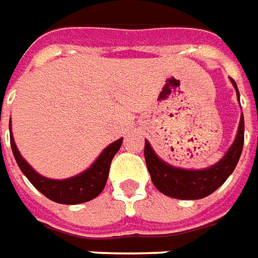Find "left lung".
Segmentation results:
<instances>
[{"mask_svg":"<svg viewBox=\"0 0 258 258\" xmlns=\"http://www.w3.org/2000/svg\"><path fill=\"white\" fill-rule=\"evenodd\" d=\"M232 82L239 96L236 82L233 79ZM243 144H244V118L241 114L237 137L233 145L216 165L210 166L208 169L189 171V169H180L168 165L155 155L148 141H145L144 155H145L148 172L151 175L152 183L159 192L175 199H202L205 196L213 194L217 188H220L225 183V180L230 176V173L234 171L239 162L240 155L243 151Z\"/></svg>","mask_w":258,"mask_h":258,"instance_id":"obj_1","label":"left lung"}]
</instances>
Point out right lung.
<instances>
[{"label": "right lung", "mask_w": 258, "mask_h": 258, "mask_svg": "<svg viewBox=\"0 0 258 258\" xmlns=\"http://www.w3.org/2000/svg\"><path fill=\"white\" fill-rule=\"evenodd\" d=\"M10 137H11V148L14 157L24 175L42 195H45L53 202L63 203V205H78V203L87 202L101 194L108 178L110 164L122 144V138L110 144L106 150L100 154L96 162L83 173L69 178V179L56 180L48 179L38 172H35L31 165H28V162L21 157L17 145L14 143L12 134Z\"/></svg>", "instance_id": "right-lung-1"}]
</instances>
